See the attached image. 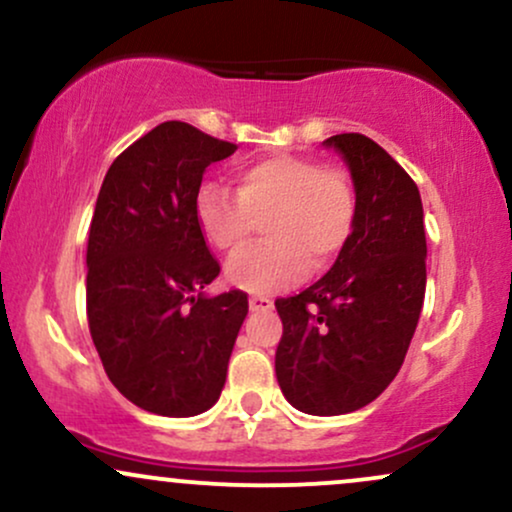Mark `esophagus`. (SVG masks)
Here are the masks:
<instances>
[{"label": "esophagus", "instance_id": "1", "mask_svg": "<svg viewBox=\"0 0 512 512\" xmlns=\"http://www.w3.org/2000/svg\"><path fill=\"white\" fill-rule=\"evenodd\" d=\"M274 303L267 296H250V310H272Z\"/></svg>", "mask_w": 512, "mask_h": 512}]
</instances>
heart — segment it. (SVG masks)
Masks as SVG:
<instances>
[{
    "mask_svg": "<svg viewBox=\"0 0 512 512\" xmlns=\"http://www.w3.org/2000/svg\"><path fill=\"white\" fill-rule=\"evenodd\" d=\"M236 190L204 182L195 219L214 250L233 255L264 219L267 240L228 262V279L252 293H276L325 269L349 243L356 226V187L342 168L308 156L274 154L243 163Z\"/></svg>",
    "mask_w": 512,
    "mask_h": 512,
    "instance_id": "1",
    "label": "heart"
}]
</instances>
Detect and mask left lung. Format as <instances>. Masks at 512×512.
<instances>
[{
    "instance_id": "8db88e82",
    "label": "left lung",
    "mask_w": 512,
    "mask_h": 512,
    "mask_svg": "<svg viewBox=\"0 0 512 512\" xmlns=\"http://www.w3.org/2000/svg\"><path fill=\"white\" fill-rule=\"evenodd\" d=\"M356 187V226L332 269L298 296L276 298L284 334L276 380L298 411L349 414L395 380L426 293L424 207L416 182L363 134L322 142Z\"/></svg>"
}]
</instances>
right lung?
I'll use <instances>...</instances> for the list:
<instances>
[{
  "instance_id": "1",
  "label": "right lung",
  "mask_w": 512,
  "mask_h": 512,
  "mask_svg": "<svg viewBox=\"0 0 512 512\" xmlns=\"http://www.w3.org/2000/svg\"><path fill=\"white\" fill-rule=\"evenodd\" d=\"M238 146L187 122L127 146L105 173L86 248V315L110 383L158 416L214 407L248 293L204 296L221 272L195 219L207 166Z\"/></svg>"
}]
</instances>
